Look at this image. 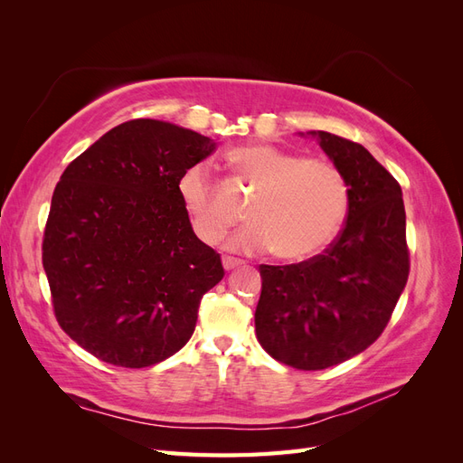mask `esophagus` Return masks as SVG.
Listing matches in <instances>:
<instances>
[{
    "label": "esophagus",
    "mask_w": 463,
    "mask_h": 463,
    "mask_svg": "<svg viewBox=\"0 0 463 463\" xmlns=\"http://www.w3.org/2000/svg\"><path fill=\"white\" fill-rule=\"evenodd\" d=\"M222 264L226 270H233V269H237V266H241L243 262L240 259H233V257H223Z\"/></svg>",
    "instance_id": "1"
}]
</instances>
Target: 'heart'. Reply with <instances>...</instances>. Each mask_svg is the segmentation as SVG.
<instances>
[{"mask_svg":"<svg viewBox=\"0 0 463 463\" xmlns=\"http://www.w3.org/2000/svg\"><path fill=\"white\" fill-rule=\"evenodd\" d=\"M228 160L237 179L255 193L247 210L250 223L232 237V250H276L279 259L298 262L318 255L340 233L349 189L334 164L301 158L272 145L233 148ZM177 194L194 235L206 245L222 241L235 214L203 165H191L181 174Z\"/></svg>","mask_w":463,"mask_h":463,"instance_id":"heart-1","label":"heart"}]
</instances>
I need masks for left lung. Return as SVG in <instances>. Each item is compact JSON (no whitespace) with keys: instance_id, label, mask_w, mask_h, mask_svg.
<instances>
[{"instance_id":"left-lung-1","label":"left lung","mask_w":463,"mask_h":463,"mask_svg":"<svg viewBox=\"0 0 463 463\" xmlns=\"http://www.w3.org/2000/svg\"><path fill=\"white\" fill-rule=\"evenodd\" d=\"M345 177V226L322 255L260 264L255 330L264 352L293 369L338 365L383 334L410 274L398 181L354 141L311 131Z\"/></svg>"}]
</instances>
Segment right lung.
Returning a JSON list of instances; mask_svg holds the SVG:
<instances>
[{"label": "right lung", "instance_id": "add662e5", "mask_svg": "<svg viewBox=\"0 0 463 463\" xmlns=\"http://www.w3.org/2000/svg\"><path fill=\"white\" fill-rule=\"evenodd\" d=\"M213 138L131 119L65 167L42 243L53 313L69 338L109 365L172 357L197 325L220 255L194 235L177 181L214 152Z\"/></svg>", "mask_w": 463, "mask_h": 463}]
</instances>
